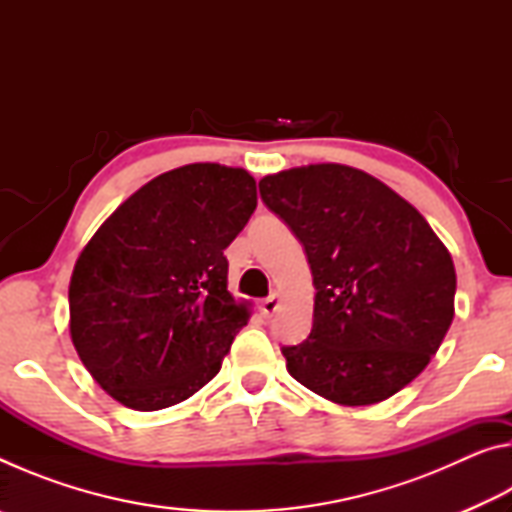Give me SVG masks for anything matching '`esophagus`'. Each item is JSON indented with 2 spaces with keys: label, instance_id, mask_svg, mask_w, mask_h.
<instances>
[{
  "label": "esophagus",
  "instance_id": "esophagus-1",
  "mask_svg": "<svg viewBox=\"0 0 512 512\" xmlns=\"http://www.w3.org/2000/svg\"><path fill=\"white\" fill-rule=\"evenodd\" d=\"M280 296H277V293H271V296H268L262 305H259V309H262V314H264V318H271L277 309H280Z\"/></svg>",
  "mask_w": 512,
  "mask_h": 512
}]
</instances>
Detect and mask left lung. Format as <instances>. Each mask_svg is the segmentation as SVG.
<instances>
[{
	"label": "left lung",
	"mask_w": 512,
	"mask_h": 512,
	"mask_svg": "<svg viewBox=\"0 0 512 512\" xmlns=\"http://www.w3.org/2000/svg\"><path fill=\"white\" fill-rule=\"evenodd\" d=\"M314 275V325L282 348L289 375L341 406L402 391L454 320L456 271L427 219L370 173L320 162L259 180Z\"/></svg>",
	"instance_id": "1"
}]
</instances>
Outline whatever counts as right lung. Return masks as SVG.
<instances>
[{
    "instance_id": "add662e5",
    "label": "right lung",
    "mask_w": 512,
    "mask_h": 512,
    "mask_svg": "<svg viewBox=\"0 0 512 512\" xmlns=\"http://www.w3.org/2000/svg\"><path fill=\"white\" fill-rule=\"evenodd\" d=\"M255 207L246 169L185 164L128 196L83 246L69 336L112 400L160 411L219 375L250 318V302L228 291L223 250Z\"/></svg>"
}]
</instances>
